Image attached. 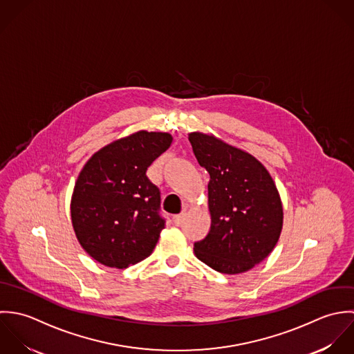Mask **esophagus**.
Listing matches in <instances>:
<instances>
[{"mask_svg": "<svg viewBox=\"0 0 354 354\" xmlns=\"http://www.w3.org/2000/svg\"><path fill=\"white\" fill-rule=\"evenodd\" d=\"M185 217H186V212H182L180 214H175V216L172 217V220H174L175 225H180V224L183 223Z\"/></svg>", "mask_w": 354, "mask_h": 354, "instance_id": "1", "label": "esophagus"}]
</instances>
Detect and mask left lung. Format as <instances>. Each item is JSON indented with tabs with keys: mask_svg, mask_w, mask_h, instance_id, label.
<instances>
[{
	"mask_svg": "<svg viewBox=\"0 0 354 354\" xmlns=\"http://www.w3.org/2000/svg\"><path fill=\"white\" fill-rule=\"evenodd\" d=\"M189 141L211 176V230L194 243V254L217 272H246L279 241L283 207L277 185L267 168L242 149L200 131L190 133Z\"/></svg>",
	"mask_w": 354,
	"mask_h": 354,
	"instance_id": "left-lung-1",
	"label": "left lung"
}]
</instances>
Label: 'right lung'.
<instances>
[{
	"mask_svg": "<svg viewBox=\"0 0 354 354\" xmlns=\"http://www.w3.org/2000/svg\"><path fill=\"white\" fill-rule=\"evenodd\" d=\"M172 143L168 133L137 131L95 151L82 168L71 198L75 235L95 261L127 268L154 249L165 220L160 190L146 176Z\"/></svg>",
	"mask_w": 354,
	"mask_h": 354,
	"instance_id": "1",
	"label": "right lung"
}]
</instances>
